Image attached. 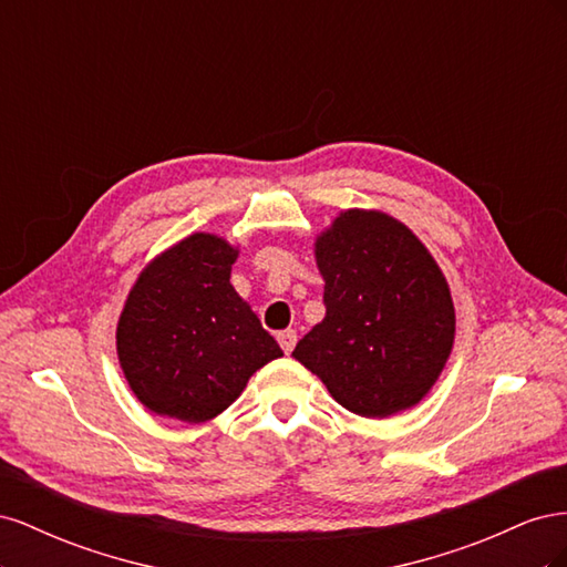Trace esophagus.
Returning <instances> with one entry per match:
<instances>
[{
	"label": "esophagus",
	"mask_w": 567,
	"mask_h": 567,
	"mask_svg": "<svg viewBox=\"0 0 567 567\" xmlns=\"http://www.w3.org/2000/svg\"><path fill=\"white\" fill-rule=\"evenodd\" d=\"M277 340H279L281 350H284L286 354H290V352H293V348H296V342H298V333H296L293 329H286V331H281V333L277 336Z\"/></svg>",
	"instance_id": "obj_1"
}]
</instances>
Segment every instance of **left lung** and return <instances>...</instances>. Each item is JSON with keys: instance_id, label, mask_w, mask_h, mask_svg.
Masks as SVG:
<instances>
[{"instance_id": "8db88e82", "label": "left lung", "mask_w": 567, "mask_h": 567, "mask_svg": "<svg viewBox=\"0 0 567 567\" xmlns=\"http://www.w3.org/2000/svg\"><path fill=\"white\" fill-rule=\"evenodd\" d=\"M326 317L293 357L352 414L421 402L447 362L454 305L419 238L383 213L348 210L317 238Z\"/></svg>"}]
</instances>
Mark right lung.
<instances>
[{
    "label": "right lung",
    "mask_w": 567,
    "mask_h": 567,
    "mask_svg": "<svg viewBox=\"0 0 567 567\" xmlns=\"http://www.w3.org/2000/svg\"><path fill=\"white\" fill-rule=\"evenodd\" d=\"M238 250L194 234L136 279L117 321V357L136 398L161 416L203 423L244 392L250 375L281 357L229 284Z\"/></svg>",
    "instance_id": "1"
}]
</instances>
